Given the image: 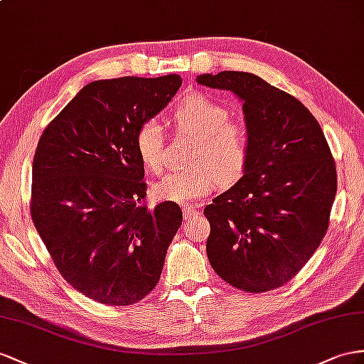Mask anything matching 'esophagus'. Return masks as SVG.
Returning a JSON list of instances; mask_svg holds the SVG:
<instances>
[{
  "mask_svg": "<svg viewBox=\"0 0 364 364\" xmlns=\"http://www.w3.org/2000/svg\"><path fill=\"white\" fill-rule=\"evenodd\" d=\"M195 217H198L197 208H193V206H184V208H183V218H184L186 221H189V220H192V218H195Z\"/></svg>",
  "mask_w": 364,
  "mask_h": 364,
  "instance_id": "34e87169",
  "label": "esophagus"
}]
</instances>
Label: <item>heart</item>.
<instances>
[{
	"label": "heart",
	"instance_id": "obj_1",
	"mask_svg": "<svg viewBox=\"0 0 364 364\" xmlns=\"http://www.w3.org/2000/svg\"><path fill=\"white\" fill-rule=\"evenodd\" d=\"M172 118L178 132L198 138L192 156L191 172H172L154 184L158 200L191 203L220 189L223 181L232 183L243 175L250 154V132L246 124L230 121L229 109L206 93L195 92L175 107ZM135 149L151 173L164 167V129L151 118L139 124Z\"/></svg>",
	"mask_w": 364,
	"mask_h": 364
}]
</instances>
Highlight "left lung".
<instances>
[{
  "mask_svg": "<svg viewBox=\"0 0 364 364\" xmlns=\"http://www.w3.org/2000/svg\"><path fill=\"white\" fill-rule=\"evenodd\" d=\"M197 82L234 92L250 132L245 175L204 209L209 263L240 291H272L301 271L329 228L331 149L304 105L254 73H204Z\"/></svg>",
  "mask_w": 364,
  "mask_h": 364,
  "instance_id": "8db88e82",
  "label": "left lung"
}]
</instances>
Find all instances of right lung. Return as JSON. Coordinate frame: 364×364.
<instances>
[{"label": "right lung", "mask_w": 364, "mask_h": 364, "mask_svg": "<svg viewBox=\"0 0 364 364\" xmlns=\"http://www.w3.org/2000/svg\"><path fill=\"white\" fill-rule=\"evenodd\" d=\"M181 82L175 73L93 81L36 146L32 221L63 278L93 301L134 304L160 279L183 213L173 201L144 203L135 135Z\"/></svg>", "instance_id": "1"}]
</instances>
